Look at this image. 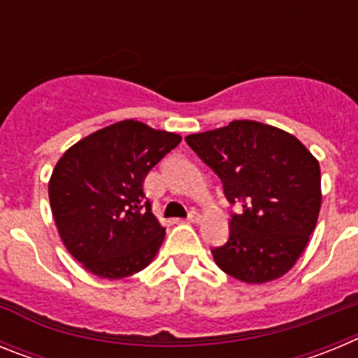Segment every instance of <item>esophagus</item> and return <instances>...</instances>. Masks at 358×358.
<instances>
[{
  "instance_id": "1",
  "label": "esophagus",
  "mask_w": 358,
  "mask_h": 358,
  "mask_svg": "<svg viewBox=\"0 0 358 358\" xmlns=\"http://www.w3.org/2000/svg\"><path fill=\"white\" fill-rule=\"evenodd\" d=\"M188 220L189 222H194V224H199L202 220V215L197 213V211H192V213L188 215Z\"/></svg>"
}]
</instances>
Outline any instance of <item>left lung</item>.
<instances>
[{
	"instance_id": "obj_1",
	"label": "left lung",
	"mask_w": 358,
	"mask_h": 358,
	"mask_svg": "<svg viewBox=\"0 0 358 358\" xmlns=\"http://www.w3.org/2000/svg\"><path fill=\"white\" fill-rule=\"evenodd\" d=\"M186 143L220 177L227 201L240 206L229 240L211 251L215 264L251 285L285 276L317 224L319 161L296 136L255 120L189 134Z\"/></svg>"
}]
</instances>
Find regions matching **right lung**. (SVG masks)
<instances>
[{"instance_id": "1", "label": "right lung", "mask_w": 358, "mask_h": 358, "mask_svg": "<svg viewBox=\"0 0 358 358\" xmlns=\"http://www.w3.org/2000/svg\"><path fill=\"white\" fill-rule=\"evenodd\" d=\"M181 136L123 120L69 147L48 182L62 243L85 271L106 280L140 273L156 258L164 227L143 181Z\"/></svg>"}]
</instances>
